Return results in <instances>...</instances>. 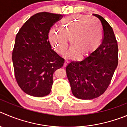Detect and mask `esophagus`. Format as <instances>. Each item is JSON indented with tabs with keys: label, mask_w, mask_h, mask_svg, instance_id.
<instances>
[{
	"label": "esophagus",
	"mask_w": 127,
	"mask_h": 127,
	"mask_svg": "<svg viewBox=\"0 0 127 127\" xmlns=\"http://www.w3.org/2000/svg\"><path fill=\"white\" fill-rule=\"evenodd\" d=\"M67 61H65L64 63V67H66V66H67Z\"/></svg>",
	"instance_id": "obj_1"
}]
</instances>
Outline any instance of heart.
I'll return each mask as SVG.
<instances>
[{
    "instance_id": "heart-1",
    "label": "heart",
    "mask_w": 127,
    "mask_h": 127,
    "mask_svg": "<svg viewBox=\"0 0 127 127\" xmlns=\"http://www.w3.org/2000/svg\"><path fill=\"white\" fill-rule=\"evenodd\" d=\"M49 41L58 54H63L67 47V39L71 47L65 55L67 59L78 56L83 58L95 51L102 40V30L98 22L88 15H73L64 19L60 30H51Z\"/></svg>"
}]
</instances>
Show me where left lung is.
Instances as JSON below:
<instances>
[{
    "instance_id": "1",
    "label": "left lung",
    "mask_w": 127,
    "mask_h": 127,
    "mask_svg": "<svg viewBox=\"0 0 127 127\" xmlns=\"http://www.w3.org/2000/svg\"><path fill=\"white\" fill-rule=\"evenodd\" d=\"M103 29L102 43L81 61H71L66 74L73 95L81 99H92L103 94L118 65V48L112 28L98 14Z\"/></svg>"
}]
</instances>
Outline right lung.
Here are the masks:
<instances>
[{"label": "right lung", "mask_w": 127, "mask_h": 127, "mask_svg": "<svg viewBox=\"0 0 127 127\" xmlns=\"http://www.w3.org/2000/svg\"><path fill=\"white\" fill-rule=\"evenodd\" d=\"M61 18V14H34L15 37L12 56L15 77L21 90L29 95H49L53 73L63 66L64 60L51 49L48 37L52 26Z\"/></svg>", "instance_id": "obj_1"}]
</instances>
